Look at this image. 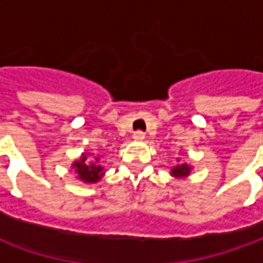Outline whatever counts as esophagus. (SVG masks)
I'll return each mask as SVG.
<instances>
[{
    "label": "esophagus",
    "instance_id": "esophagus-1",
    "mask_svg": "<svg viewBox=\"0 0 263 263\" xmlns=\"http://www.w3.org/2000/svg\"><path fill=\"white\" fill-rule=\"evenodd\" d=\"M133 139H135L136 142H142V140H145V133H143V132H135V133H133Z\"/></svg>",
    "mask_w": 263,
    "mask_h": 263
}]
</instances>
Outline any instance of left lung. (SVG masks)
<instances>
[{
    "label": "left lung",
    "instance_id": "1",
    "mask_svg": "<svg viewBox=\"0 0 263 263\" xmlns=\"http://www.w3.org/2000/svg\"><path fill=\"white\" fill-rule=\"evenodd\" d=\"M177 162L174 167H171V171H170V174L174 177V178H178V180H184L187 177L190 176V173H192V165L190 164H187V162H180V159H177Z\"/></svg>",
    "mask_w": 263,
    "mask_h": 263
}]
</instances>
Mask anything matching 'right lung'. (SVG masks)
I'll return each mask as SVG.
<instances>
[{"label":"right lung","instance_id":"right-lung-1","mask_svg":"<svg viewBox=\"0 0 263 263\" xmlns=\"http://www.w3.org/2000/svg\"><path fill=\"white\" fill-rule=\"evenodd\" d=\"M71 168L76 173L77 180L85 184H95L105 174V170L101 165V157L90 158L87 152H83L82 157L71 164Z\"/></svg>","mask_w":263,"mask_h":263}]
</instances>
